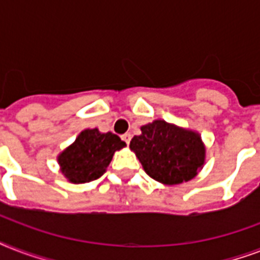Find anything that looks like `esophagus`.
<instances>
[{
    "mask_svg": "<svg viewBox=\"0 0 260 260\" xmlns=\"http://www.w3.org/2000/svg\"><path fill=\"white\" fill-rule=\"evenodd\" d=\"M121 139H122V140H124V142L126 143V144H129L131 139H132V135H131V134H124L121 136Z\"/></svg>",
    "mask_w": 260,
    "mask_h": 260,
    "instance_id": "1",
    "label": "esophagus"
}]
</instances>
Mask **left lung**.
<instances>
[{"mask_svg":"<svg viewBox=\"0 0 260 260\" xmlns=\"http://www.w3.org/2000/svg\"><path fill=\"white\" fill-rule=\"evenodd\" d=\"M142 135L134 136L129 148L143 169L155 181L178 185L193 179L205 162L201 136L165 120L143 125Z\"/></svg>","mask_w":260,"mask_h":260,"instance_id":"left-lung-1","label":"left lung"}]
</instances>
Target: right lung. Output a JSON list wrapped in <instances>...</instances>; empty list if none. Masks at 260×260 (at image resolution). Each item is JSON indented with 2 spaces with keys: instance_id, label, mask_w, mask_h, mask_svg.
Listing matches in <instances>:
<instances>
[{
  "instance_id": "add662e5",
  "label": "right lung",
  "mask_w": 260,
  "mask_h": 260,
  "mask_svg": "<svg viewBox=\"0 0 260 260\" xmlns=\"http://www.w3.org/2000/svg\"><path fill=\"white\" fill-rule=\"evenodd\" d=\"M125 146L112 132L101 134L97 128L85 129L71 146L59 154L60 171L73 183L94 181L105 173L114 152Z\"/></svg>"
}]
</instances>
